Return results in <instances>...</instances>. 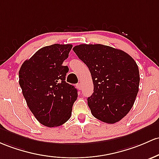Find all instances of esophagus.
<instances>
[{
  "label": "esophagus",
  "instance_id": "34e87169",
  "mask_svg": "<svg viewBox=\"0 0 159 159\" xmlns=\"http://www.w3.org/2000/svg\"><path fill=\"white\" fill-rule=\"evenodd\" d=\"M76 86H77V88H78V89H79V90H81V89H82V85H81V84H80V83L77 84Z\"/></svg>",
  "mask_w": 159,
  "mask_h": 159
}]
</instances>
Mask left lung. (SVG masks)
Listing matches in <instances>:
<instances>
[{
  "label": "left lung",
  "mask_w": 159,
  "mask_h": 159,
  "mask_svg": "<svg viewBox=\"0 0 159 159\" xmlns=\"http://www.w3.org/2000/svg\"><path fill=\"white\" fill-rule=\"evenodd\" d=\"M90 70L93 93L88 98L92 115L108 124L121 120L130 111L139 90V69L123 50L102 44L73 48Z\"/></svg>",
  "instance_id": "left-lung-1"
}]
</instances>
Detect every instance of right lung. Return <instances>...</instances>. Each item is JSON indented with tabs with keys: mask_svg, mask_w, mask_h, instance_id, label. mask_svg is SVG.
Masks as SVG:
<instances>
[{
	"mask_svg": "<svg viewBox=\"0 0 159 159\" xmlns=\"http://www.w3.org/2000/svg\"><path fill=\"white\" fill-rule=\"evenodd\" d=\"M71 44H55L38 50L19 71V83L26 103L44 126L63 125L70 118L78 90L66 82L69 68L62 66Z\"/></svg>",
	"mask_w": 159,
	"mask_h": 159,
	"instance_id": "obj_1",
	"label": "right lung"
}]
</instances>
